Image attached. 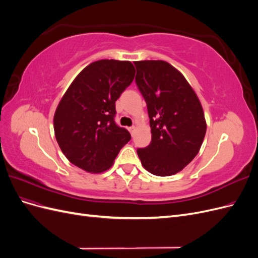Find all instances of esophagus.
Segmentation results:
<instances>
[{"label": "esophagus", "instance_id": "esophagus-1", "mask_svg": "<svg viewBox=\"0 0 258 258\" xmlns=\"http://www.w3.org/2000/svg\"><path fill=\"white\" fill-rule=\"evenodd\" d=\"M128 130H129V132H130L131 135H134V134H135V131H136V127H135V126L129 127V128H128Z\"/></svg>", "mask_w": 258, "mask_h": 258}]
</instances>
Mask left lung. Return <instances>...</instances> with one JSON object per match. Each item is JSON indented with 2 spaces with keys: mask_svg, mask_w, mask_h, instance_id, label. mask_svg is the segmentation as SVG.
<instances>
[{
  "mask_svg": "<svg viewBox=\"0 0 258 258\" xmlns=\"http://www.w3.org/2000/svg\"><path fill=\"white\" fill-rule=\"evenodd\" d=\"M134 63L152 132L151 144L139 148L138 156L152 174L173 175L199 153L207 131L204 110L189 83L168 62L144 60Z\"/></svg>",
  "mask_w": 258,
  "mask_h": 258,
  "instance_id": "8db88e82",
  "label": "left lung"
}]
</instances>
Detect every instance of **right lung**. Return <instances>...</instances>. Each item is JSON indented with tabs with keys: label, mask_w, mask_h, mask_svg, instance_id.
Masks as SVG:
<instances>
[{
	"label": "right lung",
	"mask_w": 258,
	"mask_h": 258,
	"mask_svg": "<svg viewBox=\"0 0 258 258\" xmlns=\"http://www.w3.org/2000/svg\"><path fill=\"white\" fill-rule=\"evenodd\" d=\"M130 61L99 60L86 67L53 116L57 142L69 161L90 173L110 169L131 136L114 121L115 102L135 79Z\"/></svg>",
	"instance_id": "add662e5"
}]
</instances>
